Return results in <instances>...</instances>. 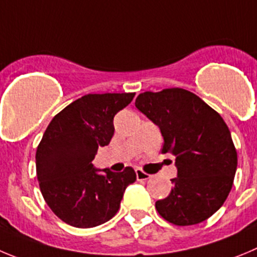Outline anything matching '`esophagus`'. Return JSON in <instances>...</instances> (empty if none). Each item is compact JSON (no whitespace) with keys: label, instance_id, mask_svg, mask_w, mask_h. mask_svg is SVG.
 <instances>
[{"label":"esophagus","instance_id":"34e87169","mask_svg":"<svg viewBox=\"0 0 257 257\" xmlns=\"http://www.w3.org/2000/svg\"><path fill=\"white\" fill-rule=\"evenodd\" d=\"M136 175H137V180H148L151 179V175L150 174H146L145 171L142 170H136Z\"/></svg>","mask_w":257,"mask_h":257}]
</instances>
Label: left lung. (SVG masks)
Masks as SVG:
<instances>
[{"label": "left lung", "instance_id": "left-lung-1", "mask_svg": "<svg viewBox=\"0 0 257 257\" xmlns=\"http://www.w3.org/2000/svg\"><path fill=\"white\" fill-rule=\"evenodd\" d=\"M136 107L160 128L164 153L176 156L171 193L156 201L162 218L176 226L208 219L223 205L233 185L237 152L219 114L184 88L140 93Z\"/></svg>", "mask_w": 257, "mask_h": 257}]
</instances>
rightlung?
<instances>
[{
	"mask_svg": "<svg viewBox=\"0 0 257 257\" xmlns=\"http://www.w3.org/2000/svg\"><path fill=\"white\" fill-rule=\"evenodd\" d=\"M134 92L88 93L53 117L37 150L40 191L53 213L67 224L91 228L111 219L126 186L137 180L123 172L96 169L99 147L114 136V116L131 104Z\"/></svg>",
	"mask_w": 257,
	"mask_h": 257,
	"instance_id": "add662e5",
	"label": "right lung"
}]
</instances>
